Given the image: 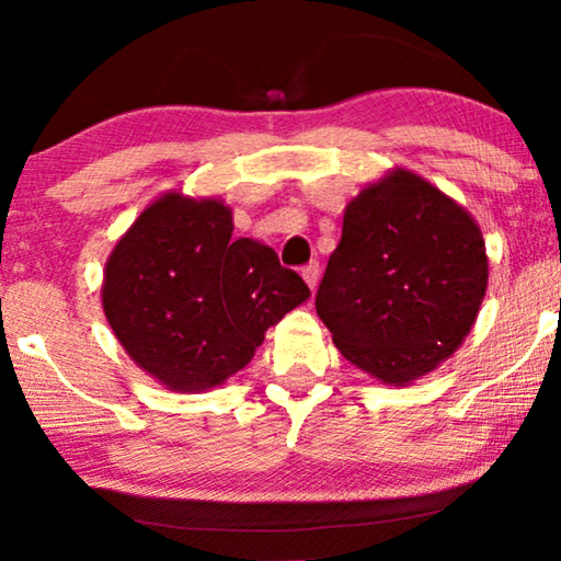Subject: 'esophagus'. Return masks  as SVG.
<instances>
[{
	"label": "esophagus",
	"instance_id": "obj_1",
	"mask_svg": "<svg viewBox=\"0 0 561 561\" xmlns=\"http://www.w3.org/2000/svg\"><path fill=\"white\" fill-rule=\"evenodd\" d=\"M301 275H304V280L309 283L311 290L317 288V283H319V263H317V260H311L309 265H304L301 267Z\"/></svg>",
	"mask_w": 561,
	"mask_h": 561
}]
</instances>
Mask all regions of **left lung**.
I'll use <instances>...</instances> for the list:
<instances>
[{
  "label": "left lung",
  "mask_w": 561,
  "mask_h": 561,
  "mask_svg": "<svg viewBox=\"0 0 561 561\" xmlns=\"http://www.w3.org/2000/svg\"><path fill=\"white\" fill-rule=\"evenodd\" d=\"M485 288L474 219L428 181L396 171L344 211L317 313L352 365L403 386L462 344Z\"/></svg>",
  "instance_id": "1"
}]
</instances>
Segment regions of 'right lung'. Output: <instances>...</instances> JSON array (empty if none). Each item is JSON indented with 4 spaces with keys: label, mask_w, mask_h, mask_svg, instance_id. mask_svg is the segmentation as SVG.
I'll return each instance as SVG.
<instances>
[{
    "label": "right lung",
    "mask_w": 561,
    "mask_h": 561,
    "mask_svg": "<svg viewBox=\"0 0 561 561\" xmlns=\"http://www.w3.org/2000/svg\"><path fill=\"white\" fill-rule=\"evenodd\" d=\"M217 198L168 194L145 209L114 248L102 301L142 370L196 393L242 370L267 327L309 298L301 275L267 244L232 237Z\"/></svg>",
    "instance_id": "1"
}]
</instances>
